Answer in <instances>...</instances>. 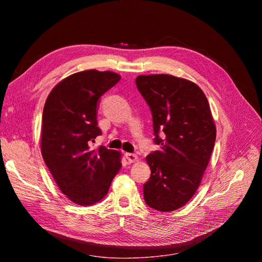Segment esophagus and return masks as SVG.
<instances>
[{"mask_svg": "<svg viewBox=\"0 0 262 262\" xmlns=\"http://www.w3.org/2000/svg\"><path fill=\"white\" fill-rule=\"evenodd\" d=\"M125 158L128 160L129 163H134V162H137L139 160L138 155L133 154V153H125Z\"/></svg>", "mask_w": 262, "mask_h": 262, "instance_id": "34e87169", "label": "esophagus"}]
</instances>
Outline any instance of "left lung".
Segmentation results:
<instances>
[{"label": "left lung", "mask_w": 262, "mask_h": 262, "mask_svg": "<svg viewBox=\"0 0 262 262\" xmlns=\"http://www.w3.org/2000/svg\"><path fill=\"white\" fill-rule=\"evenodd\" d=\"M136 84L153 117L160 150L146 156L150 177L144 200L161 212L175 211L199 188L215 143L216 129L204 93L196 84L168 74L140 75Z\"/></svg>", "instance_id": "left-lung-1"}]
</instances>
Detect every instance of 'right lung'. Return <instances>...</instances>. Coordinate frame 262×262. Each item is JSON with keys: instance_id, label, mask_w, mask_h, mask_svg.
Here are the masks:
<instances>
[{"instance_id": "1", "label": "right lung", "mask_w": 262, "mask_h": 262, "mask_svg": "<svg viewBox=\"0 0 262 262\" xmlns=\"http://www.w3.org/2000/svg\"><path fill=\"white\" fill-rule=\"evenodd\" d=\"M121 76L110 71L87 70L62 80L46 100L41 126V154L61 191L78 205L104 198L121 168L118 150L91 147L100 136L99 98Z\"/></svg>"}]
</instances>
